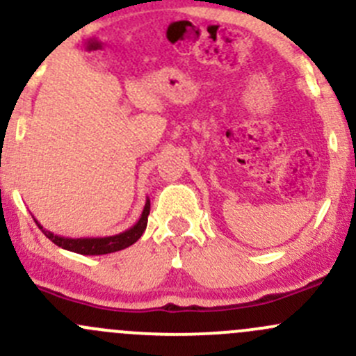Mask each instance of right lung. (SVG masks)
<instances>
[{"mask_svg":"<svg viewBox=\"0 0 356 356\" xmlns=\"http://www.w3.org/2000/svg\"><path fill=\"white\" fill-rule=\"evenodd\" d=\"M148 215H149V200L146 198L145 208H143V213L139 217V220L136 222L132 227H129L127 231L118 232V234L113 236H105V238H63V236H56L53 234L51 231H46L38 220V227L44 232V236L48 239H51L56 246L63 248V250L74 251V253L79 254H108V253H115V251H120L129 248L131 245H134L139 238L145 232L146 225H148Z\"/></svg>","mask_w":356,"mask_h":356,"instance_id":"right-lung-1","label":"right lung"}]
</instances>
